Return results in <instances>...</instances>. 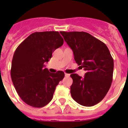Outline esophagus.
Instances as JSON below:
<instances>
[{"label": "esophagus", "instance_id": "obj_1", "mask_svg": "<svg viewBox=\"0 0 128 128\" xmlns=\"http://www.w3.org/2000/svg\"><path fill=\"white\" fill-rule=\"evenodd\" d=\"M65 77H69V76H70V74H66V73H65Z\"/></svg>", "mask_w": 128, "mask_h": 128}]
</instances>
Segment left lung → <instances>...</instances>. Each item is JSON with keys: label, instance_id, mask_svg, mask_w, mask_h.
I'll return each instance as SVG.
<instances>
[{"label": "left lung", "instance_id": "8db88e82", "mask_svg": "<svg viewBox=\"0 0 128 128\" xmlns=\"http://www.w3.org/2000/svg\"><path fill=\"white\" fill-rule=\"evenodd\" d=\"M63 38L72 48L74 60L83 68L84 78L71 74L72 98L84 106H92L100 102L112 84L114 60L102 42L88 32L61 31Z\"/></svg>", "mask_w": 128, "mask_h": 128}]
</instances>
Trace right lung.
Returning <instances> with one entry per match:
<instances>
[{
	"label": "right lung",
	"mask_w": 128,
	"mask_h": 128,
	"mask_svg": "<svg viewBox=\"0 0 128 128\" xmlns=\"http://www.w3.org/2000/svg\"><path fill=\"white\" fill-rule=\"evenodd\" d=\"M58 31L35 32L18 46L13 55L11 77L15 90L27 104L34 108L47 105L53 98L59 82L65 76L63 71L49 72L44 63L52 52L63 44Z\"/></svg>",
	"instance_id": "obj_1"
}]
</instances>
